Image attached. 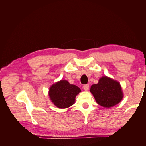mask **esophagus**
Here are the masks:
<instances>
[{
  "label": "esophagus",
  "instance_id": "1",
  "mask_svg": "<svg viewBox=\"0 0 146 146\" xmlns=\"http://www.w3.org/2000/svg\"><path fill=\"white\" fill-rule=\"evenodd\" d=\"M89 88H90V86H89V85H85L83 86V89H84V90H85V91H88V90H89Z\"/></svg>",
  "mask_w": 146,
  "mask_h": 146
}]
</instances>
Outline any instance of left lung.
Segmentation results:
<instances>
[{
    "label": "left lung",
    "mask_w": 146,
    "mask_h": 146,
    "mask_svg": "<svg viewBox=\"0 0 146 146\" xmlns=\"http://www.w3.org/2000/svg\"><path fill=\"white\" fill-rule=\"evenodd\" d=\"M90 91L96 102L104 107H111L123 98L120 83L106 76L100 78L98 84L92 85Z\"/></svg>",
    "instance_id": "obj_1"
}]
</instances>
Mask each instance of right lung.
<instances>
[{
  "label": "right lung",
  "instance_id": "obj_1",
  "mask_svg": "<svg viewBox=\"0 0 146 146\" xmlns=\"http://www.w3.org/2000/svg\"><path fill=\"white\" fill-rule=\"evenodd\" d=\"M80 91L78 86L70 85L66 80H61L50 88L49 96L57 107L66 108L74 104L75 98Z\"/></svg>",
  "mask_w": 146,
  "mask_h": 146
}]
</instances>
